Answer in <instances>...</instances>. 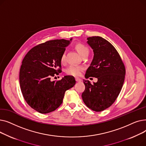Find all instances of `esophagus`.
Returning <instances> with one entry per match:
<instances>
[{
  "instance_id": "1",
  "label": "esophagus",
  "mask_w": 146,
  "mask_h": 146,
  "mask_svg": "<svg viewBox=\"0 0 146 146\" xmlns=\"http://www.w3.org/2000/svg\"><path fill=\"white\" fill-rule=\"evenodd\" d=\"M76 82H80L82 81V80L78 78H76Z\"/></svg>"
}]
</instances>
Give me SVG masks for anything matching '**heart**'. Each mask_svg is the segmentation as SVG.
<instances>
[{
    "label": "heart",
    "mask_w": 146,
    "mask_h": 146,
    "mask_svg": "<svg viewBox=\"0 0 146 146\" xmlns=\"http://www.w3.org/2000/svg\"><path fill=\"white\" fill-rule=\"evenodd\" d=\"M75 48L81 56L83 55L84 54L89 53L88 48L85 45H84L82 43L76 44L75 45ZM60 61L61 63H64L65 61V52H63V54L61 55ZM83 69V68L82 66H79L78 65H70L66 68V74L70 76H79L81 74Z\"/></svg>",
    "instance_id": "b5f03b06"
}]
</instances>
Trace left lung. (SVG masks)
<instances>
[{
  "instance_id": "8db88e82",
  "label": "left lung",
  "mask_w": 146,
  "mask_h": 146,
  "mask_svg": "<svg viewBox=\"0 0 146 146\" xmlns=\"http://www.w3.org/2000/svg\"><path fill=\"white\" fill-rule=\"evenodd\" d=\"M87 39L94 56L85 76L86 79L96 78L98 81L92 85L90 81L83 80L85 90L82 98L89 108L100 112L110 107L119 95L125 68L118 52L110 42L98 36Z\"/></svg>"
}]
</instances>
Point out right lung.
I'll list each match as a JSON object with an SVG mask.
<instances>
[{
  "mask_svg": "<svg viewBox=\"0 0 146 146\" xmlns=\"http://www.w3.org/2000/svg\"><path fill=\"white\" fill-rule=\"evenodd\" d=\"M70 40H54L29 50L22 62L19 83L27 104L41 113L55 111L63 102L65 92L76 84L74 78L64 76L59 81L51 78L61 72V56Z\"/></svg>",
  "mask_w": 146,
  "mask_h": 146,
  "instance_id": "right-lung-1",
  "label": "right lung"
}]
</instances>
